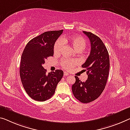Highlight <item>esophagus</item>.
<instances>
[{
    "instance_id": "obj_1",
    "label": "esophagus",
    "mask_w": 130,
    "mask_h": 130,
    "mask_svg": "<svg viewBox=\"0 0 130 130\" xmlns=\"http://www.w3.org/2000/svg\"><path fill=\"white\" fill-rule=\"evenodd\" d=\"M69 74L68 73H66V72H64V77H67V75H69Z\"/></svg>"
}]
</instances>
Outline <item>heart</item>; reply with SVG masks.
I'll return each instance as SVG.
<instances>
[{
  "mask_svg": "<svg viewBox=\"0 0 130 130\" xmlns=\"http://www.w3.org/2000/svg\"><path fill=\"white\" fill-rule=\"evenodd\" d=\"M64 43H69L77 52H81L85 49L86 46V41L83 37L79 35L71 36L70 37H63L61 39H59L56 42L54 45V53L56 55H59L64 47ZM77 64V61L75 60H71L69 59H64L61 60V65L64 69L70 70L73 69Z\"/></svg>",
  "mask_w": 130,
  "mask_h": 130,
  "instance_id": "b5f03b06",
  "label": "heart"
}]
</instances>
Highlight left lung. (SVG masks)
Returning a JSON list of instances; mask_svg holds the SVG:
<instances>
[{
	"instance_id": "1",
	"label": "left lung",
	"mask_w": 130,
	"mask_h": 130,
	"mask_svg": "<svg viewBox=\"0 0 130 130\" xmlns=\"http://www.w3.org/2000/svg\"><path fill=\"white\" fill-rule=\"evenodd\" d=\"M91 42V52L82 67L85 68L88 79L85 82L75 76L72 91L75 98L84 103L96 99L104 90L110 68L108 51L102 41L90 32L83 31Z\"/></svg>"
}]
</instances>
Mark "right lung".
Returning <instances> with one entry per match:
<instances>
[{
    "mask_svg": "<svg viewBox=\"0 0 130 130\" xmlns=\"http://www.w3.org/2000/svg\"><path fill=\"white\" fill-rule=\"evenodd\" d=\"M63 30L43 32L32 39L25 46L21 56L20 75L26 92L32 99L45 101L55 93L63 71L56 70L48 74L42 65L48 57L53 56L55 42Z\"/></svg>",
    "mask_w": 130,
    "mask_h": 130,
    "instance_id": "right-lung-1",
    "label": "right lung"
}]
</instances>
